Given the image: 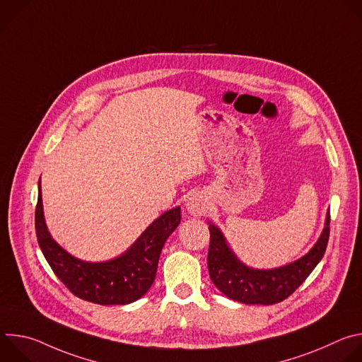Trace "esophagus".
Listing matches in <instances>:
<instances>
[{"mask_svg":"<svg viewBox=\"0 0 362 362\" xmlns=\"http://www.w3.org/2000/svg\"><path fill=\"white\" fill-rule=\"evenodd\" d=\"M186 208L187 211L194 215V216H199V215H203L204 211H206V202L202 196H192L190 199H187V203H186Z\"/></svg>","mask_w":362,"mask_h":362,"instance_id":"esophagus-1","label":"esophagus"}]
</instances>
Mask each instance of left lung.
I'll list each match as a JSON object with an SVG mask.
<instances>
[{
    "mask_svg": "<svg viewBox=\"0 0 362 362\" xmlns=\"http://www.w3.org/2000/svg\"><path fill=\"white\" fill-rule=\"evenodd\" d=\"M329 212L321 238L300 259L278 269L259 271L240 264L228 247L221 230L211 225L208 268L212 282L228 298L242 303L272 305L282 302L309 276L322 259L329 239Z\"/></svg>",
    "mask_w": 362,
    "mask_h": 362,
    "instance_id": "1",
    "label": "left lung"
}]
</instances>
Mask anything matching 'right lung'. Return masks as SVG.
Instances as JSON below:
<instances>
[{"instance_id":"1","label":"right lung","mask_w":362,"mask_h":362,"mask_svg":"<svg viewBox=\"0 0 362 362\" xmlns=\"http://www.w3.org/2000/svg\"><path fill=\"white\" fill-rule=\"evenodd\" d=\"M35 206V233L48 265L67 289L98 305H126L141 298L156 278L160 252L166 239L180 223V208L154 221L122 256L109 262L90 264L76 259L49 236L41 202V186Z\"/></svg>"}]
</instances>
